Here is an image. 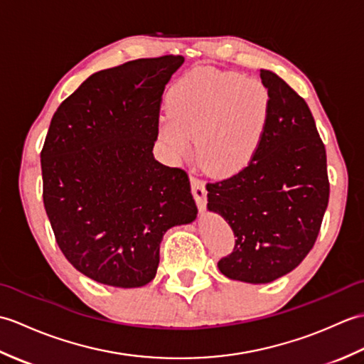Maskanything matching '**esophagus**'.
<instances>
[{
  "label": "esophagus",
  "instance_id": "1",
  "mask_svg": "<svg viewBox=\"0 0 364 364\" xmlns=\"http://www.w3.org/2000/svg\"><path fill=\"white\" fill-rule=\"evenodd\" d=\"M191 188H192V194H194V198L197 202V206L200 208V210H205L206 189H205L203 180H200V178H197V176H191Z\"/></svg>",
  "mask_w": 364,
  "mask_h": 364
}]
</instances>
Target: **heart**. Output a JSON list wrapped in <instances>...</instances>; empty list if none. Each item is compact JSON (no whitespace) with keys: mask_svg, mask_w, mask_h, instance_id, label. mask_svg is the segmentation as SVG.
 <instances>
[{"mask_svg":"<svg viewBox=\"0 0 364 364\" xmlns=\"http://www.w3.org/2000/svg\"><path fill=\"white\" fill-rule=\"evenodd\" d=\"M269 92L257 78L211 67L192 68L167 95L159 134L173 153L196 158L208 175L241 172L257 154L269 117Z\"/></svg>","mask_w":364,"mask_h":364,"instance_id":"heart-1","label":"heart"}]
</instances>
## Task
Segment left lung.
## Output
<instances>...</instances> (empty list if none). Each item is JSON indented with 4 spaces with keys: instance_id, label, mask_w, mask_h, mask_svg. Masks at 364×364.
I'll list each match as a JSON object with an SVG mask.
<instances>
[{
    "instance_id": "8db88e82",
    "label": "left lung",
    "mask_w": 364,
    "mask_h": 364,
    "mask_svg": "<svg viewBox=\"0 0 364 364\" xmlns=\"http://www.w3.org/2000/svg\"><path fill=\"white\" fill-rule=\"evenodd\" d=\"M269 117L249 166L208 183V210L235 233L220 272L245 283H269L296 269L318 239L330 181L326 145L306 102L280 76L261 70Z\"/></svg>"
}]
</instances>
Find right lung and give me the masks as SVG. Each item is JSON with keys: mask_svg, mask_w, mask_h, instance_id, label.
<instances>
[{"mask_svg": "<svg viewBox=\"0 0 364 364\" xmlns=\"http://www.w3.org/2000/svg\"><path fill=\"white\" fill-rule=\"evenodd\" d=\"M183 63L167 54L97 72L51 119L45 211L64 257L98 283H150L166 231L197 218L186 170L153 158L162 92Z\"/></svg>", "mask_w": 364, "mask_h": 364, "instance_id": "1", "label": "right lung"}]
</instances>
